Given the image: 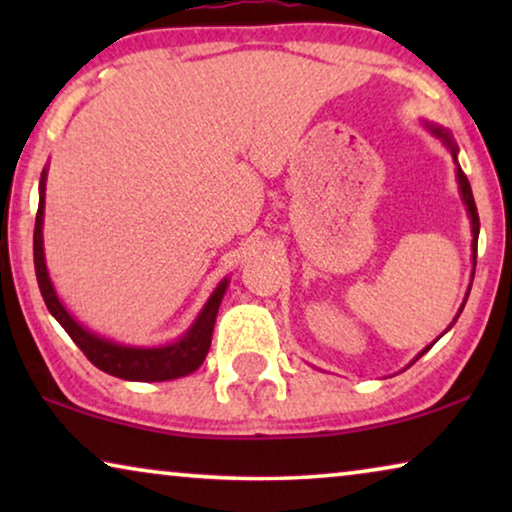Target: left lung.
<instances>
[{
  "mask_svg": "<svg viewBox=\"0 0 512 512\" xmlns=\"http://www.w3.org/2000/svg\"><path fill=\"white\" fill-rule=\"evenodd\" d=\"M426 128H429L433 135L436 137H440L445 142V146L447 149L452 151V158H454V163H457V144L452 142V135L447 130H443V128H438V125H431V123H426ZM457 181H459V193H461V200H464V205H466V212H468V219H471V230H473V261H475V254H478V233H480V219H478V207H475V200H473V191H471V184H468V179H466V174L461 172V167H459V163H457ZM473 282V279H471ZM471 291V289H468ZM466 298H468V293H466ZM461 310H464V305H461ZM459 310V312H461ZM426 349H431V345L426 347ZM424 349V352H426ZM422 352V354H424ZM419 354V356H422ZM417 356V359H419Z\"/></svg>",
  "mask_w": 512,
  "mask_h": 512,
  "instance_id": "left-lung-1",
  "label": "left lung"
}]
</instances>
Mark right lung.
I'll use <instances>...</instances> for the list:
<instances>
[{"mask_svg":"<svg viewBox=\"0 0 512 512\" xmlns=\"http://www.w3.org/2000/svg\"><path fill=\"white\" fill-rule=\"evenodd\" d=\"M44 198H46V170L41 172L39 181V209H37V221H34V272H37L39 291L44 296V303L48 312L60 321V326L65 328L83 354L88 356V361L97 366L104 373L121 377V380L132 382H165V380H177V377L191 375L193 370H198L205 361L212 345V333H214V321L219 305L223 300V293L228 289V279H221V284L216 286L212 296L202 307L198 319L193 321V326L181 335L177 342L163 347H128L118 345L114 340H104L100 335L90 333L88 328H83L72 314L65 310V305L60 303L58 293H55L51 277L46 270V258H44Z\"/></svg>","mask_w":512,"mask_h":512,"instance_id":"right-lung-1","label":"right lung"}]
</instances>
